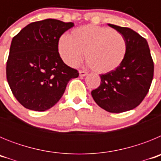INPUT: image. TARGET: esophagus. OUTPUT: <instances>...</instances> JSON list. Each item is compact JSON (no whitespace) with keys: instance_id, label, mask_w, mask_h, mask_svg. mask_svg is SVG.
<instances>
[{"instance_id":"obj_1","label":"esophagus","mask_w":161,"mask_h":161,"mask_svg":"<svg viewBox=\"0 0 161 161\" xmlns=\"http://www.w3.org/2000/svg\"><path fill=\"white\" fill-rule=\"evenodd\" d=\"M79 73H80V77H83V76H85L88 75L87 72H85V71H82V70L79 71Z\"/></svg>"}]
</instances>
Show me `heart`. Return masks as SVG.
<instances>
[{
	"label": "heart",
	"instance_id": "1",
	"mask_svg": "<svg viewBox=\"0 0 161 161\" xmlns=\"http://www.w3.org/2000/svg\"><path fill=\"white\" fill-rule=\"evenodd\" d=\"M57 47L59 56L68 66H77L85 52L88 64L95 72L107 73L124 61L127 42L121 33L111 28L86 25L74 29L69 36H61Z\"/></svg>",
	"mask_w": 161,
	"mask_h": 161
}]
</instances>
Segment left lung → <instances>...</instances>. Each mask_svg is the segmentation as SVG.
<instances>
[{
  "label": "left lung",
  "mask_w": 161,
  "mask_h": 161,
  "mask_svg": "<svg viewBox=\"0 0 161 161\" xmlns=\"http://www.w3.org/2000/svg\"><path fill=\"white\" fill-rule=\"evenodd\" d=\"M108 25L125 37L127 52L119 68L101 75L100 85L91 94L105 110L122 113L137 107L147 94L153 79L154 63L144 38L130 28Z\"/></svg>",
  "instance_id": "left-lung-1"
}]
</instances>
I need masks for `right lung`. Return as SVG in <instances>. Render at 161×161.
Segmentation results:
<instances>
[{
    "mask_svg": "<svg viewBox=\"0 0 161 161\" xmlns=\"http://www.w3.org/2000/svg\"><path fill=\"white\" fill-rule=\"evenodd\" d=\"M74 25L56 19L32 22L13 38L6 78L14 96L26 109L45 111L63 96L79 72L64 63L58 41Z\"/></svg>",
    "mask_w": 161,
    "mask_h": 161,
    "instance_id": "right-lung-1",
    "label": "right lung"
}]
</instances>
